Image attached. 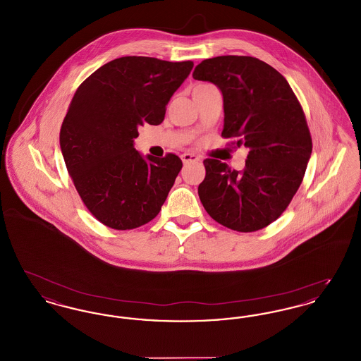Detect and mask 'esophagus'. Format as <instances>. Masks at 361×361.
<instances>
[{
    "instance_id": "1",
    "label": "esophagus",
    "mask_w": 361,
    "mask_h": 361,
    "mask_svg": "<svg viewBox=\"0 0 361 361\" xmlns=\"http://www.w3.org/2000/svg\"><path fill=\"white\" fill-rule=\"evenodd\" d=\"M181 159H183L184 164H189V162H196L200 158L197 155L192 154V153H184V154L181 155Z\"/></svg>"
}]
</instances>
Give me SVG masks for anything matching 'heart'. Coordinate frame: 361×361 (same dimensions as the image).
I'll return each mask as SVG.
<instances>
[{
	"instance_id": "obj_1",
	"label": "heart",
	"mask_w": 361,
	"mask_h": 361,
	"mask_svg": "<svg viewBox=\"0 0 361 361\" xmlns=\"http://www.w3.org/2000/svg\"><path fill=\"white\" fill-rule=\"evenodd\" d=\"M203 86H209L208 84H200V85L196 86V87H203Z\"/></svg>"
}]
</instances>
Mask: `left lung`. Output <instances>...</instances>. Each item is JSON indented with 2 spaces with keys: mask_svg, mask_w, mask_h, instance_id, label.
<instances>
[{
  "mask_svg": "<svg viewBox=\"0 0 361 361\" xmlns=\"http://www.w3.org/2000/svg\"><path fill=\"white\" fill-rule=\"evenodd\" d=\"M193 78L224 96L222 137L249 149L245 169L204 159L199 197L209 216L240 233L275 222L291 203L307 168L312 142L302 105L287 80L253 56L224 55L199 63Z\"/></svg>",
  "mask_w": 361,
  "mask_h": 361,
  "instance_id": "obj_1",
  "label": "left lung"
}]
</instances>
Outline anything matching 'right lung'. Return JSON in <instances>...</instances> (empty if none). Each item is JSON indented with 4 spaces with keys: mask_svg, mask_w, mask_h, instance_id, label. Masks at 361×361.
<instances>
[{
    "mask_svg": "<svg viewBox=\"0 0 361 361\" xmlns=\"http://www.w3.org/2000/svg\"><path fill=\"white\" fill-rule=\"evenodd\" d=\"M192 61L121 56L78 86L59 143L74 187L102 224L131 230L153 221L183 168L174 154L143 157L134 147L143 123H162Z\"/></svg>",
    "mask_w": 361,
    "mask_h": 361,
    "instance_id": "obj_1",
    "label": "right lung"
}]
</instances>
